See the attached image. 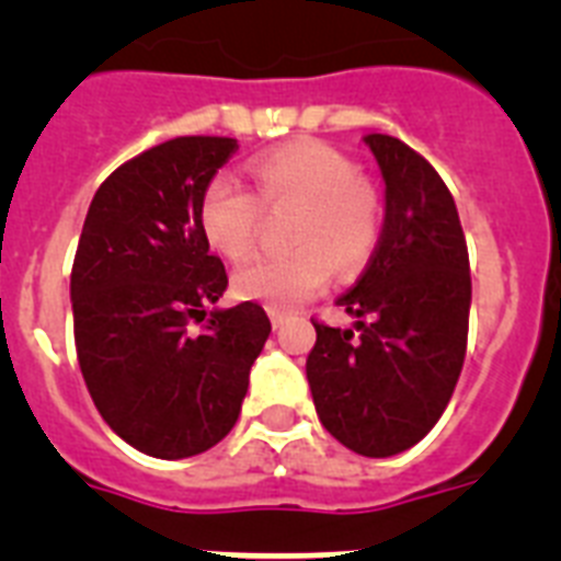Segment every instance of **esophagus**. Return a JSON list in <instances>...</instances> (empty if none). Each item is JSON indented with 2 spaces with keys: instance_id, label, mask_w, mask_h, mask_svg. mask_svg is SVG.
Masks as SVG:
<instances>
[{
  "instance_id": "1",
  "label": "esophagus",
  "mask_w": 561,
  "mask_h": 561,
  "mask_svg": "<svg viewBox=\"0 0 561 561\" xmlns=\"http://www.w3.org/2000/svg\"><path fill=\"white\" fill-rule=\"evenodd\" d=\"M286 317H289V311L270 306V320H272V325H275V329H280V325L286 323Z\"/></svg>"
}]
</instances>
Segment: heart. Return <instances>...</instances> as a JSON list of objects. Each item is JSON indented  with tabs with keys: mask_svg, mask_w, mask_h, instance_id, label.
Segmentation results:
<instances>
[{
	"mask_svg": "<svg viewBox=\"0 0 561 561\" xmlns=\"http://www.w3.org/2000/svg\"><path fill=\"white\" fill-rule=\"evenodd\" d=\"M255 196L238 176H210L199 196V230L207 244L230 261L252 252L266 213H291L289 255L255 257L232 284L247 300L284 309L323 289L331 270H359L376 250L381 199L362 180L354 160L320 140H300L250 162Z\"/></svg>",
	"mask_w": 561,
	"mask_h": 561,
	"instance_id": "obj_1",
	"label": "heart"
}]
</instances>
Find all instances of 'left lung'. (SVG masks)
Instances as JSON below:
<instances>
[{"instance_id": "8db88e82", "label": "left lung", "mask_w": 561, "mask_h": 561, "mask_svg": "<svg viewBox=\"0 0 561 561\" xmlns=\"http://www.w3.org/2000/svg\"><path fill=\"white\" fill-rule=\"evenodd\" d=\"M385 180V225L354 289L336 300L353 329L314 323L306 359L314 408L340 444L388 458L447 410L469 336L472 275L453 193L390 134H368Z\"/></svg>"}]
</instances>
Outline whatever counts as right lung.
<instances>
[{"label": "right lung", "instance_id": "obj_1", "mask_svg": "<svg viewBox=\"0 0 561 561\" xmlns=\"http://www.w3.org/2000/svg\"><path fill=\"white\" fill-rule=\"evenodd\" d=\"M232 137H176L98 187L72 261L87 390L108 427L153 458H191L236 427L272 323L252 300L207 311L227 272L199 230V196Z\"/></svg>", "mask_w": 561, "mask_h": 561}]
</instances>
